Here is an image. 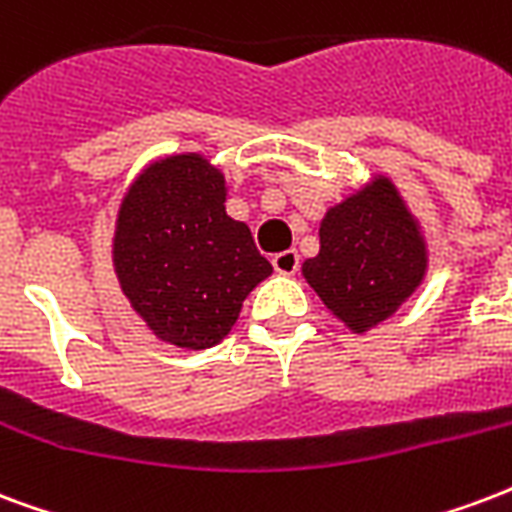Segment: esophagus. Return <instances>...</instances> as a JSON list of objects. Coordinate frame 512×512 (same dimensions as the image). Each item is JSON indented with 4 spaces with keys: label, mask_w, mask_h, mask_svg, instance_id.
<instances>
[{
    "label": "esophagus",
    "mask_w": 512,
    "mask_h": 512,
    "mask_svg": "<svg viewBox=\"0 0 512 512\" xmlns=\"http://www.w3.org/2000/svg\"><path fill=\"white\" fill-rule=\"evenodd\" d=\"M272 267H275V272H280V275H294V272L299 270L297 251L275 253V256H272Z\"/></svg>",
    "instance_id": "obj_1"
}]
</instances>
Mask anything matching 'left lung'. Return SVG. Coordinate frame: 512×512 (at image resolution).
I'll list each match as a JSON object with an SVG mask.
<instances>
[{"mask_svg":"<svg viewBox=\"0 0 512 512\" xmlns=\"http://www.w3.org/2000/svg\"><path fill=\"white\" fill-rule=\"evenodd\" d=\"M302 275L351 332L394 315L426 275V242L397 186L378 178L326 210Z\"/></svg>","mask_w":512,"mask_h":512,"instance_id":"obj_1","label":"left lung"}]
</instances>
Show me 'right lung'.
Masks as SVG:
<instances>
[{
  "instance_id": "add662e5",
  "label": "right lung",
  "mask_w": 512,
  "mask_h": 512,
  "mask_svg": "<svg viewBox=\"0 0 512 512\" xmlns=\"http://www.w3.org/2000/svg\"><path fill=\"white\" fill-rule=\"evenodd\" d=\"M224 202L221 169L180 153L142 169L115 221L121 291L159 340L188 351L221 343L245 297L272 272Z\"/></svg>"
}]
</instances>
